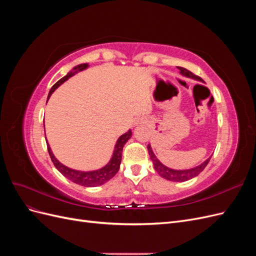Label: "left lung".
<instances>
[{
  "instance_id": "1",
  "label": "left lung",
  "mask_w": 256,
  "mask_h": 256,
  "mask_svg": "<svg viewBox=\"0 0 256 256\" xmlns=\"http://www.w3.org/2000/svg\"><path fill=\"white\" fill-rule=\"evenodd\" d=\"M177 68L180 69V74H182L184 76L194 79L196 81H202V79H200L198 76H196L194 74H192L190 70H188V69H186L184 67H177ZM147 150H148L150 157V160L152 161L154 168V170H156V172L161 177H164V178H166V180H171V182H186V180H191V178H193V177L198 176L206 168L209 160H210V158H212V157H209L208 159H206L203 162V164H200V166H198L196 168H188V170H173V168H170L166 166L164 164H161V162L158 160V158L156 157V154H154L150 144L147 145Z\"/></svg>"
}]
</instances>
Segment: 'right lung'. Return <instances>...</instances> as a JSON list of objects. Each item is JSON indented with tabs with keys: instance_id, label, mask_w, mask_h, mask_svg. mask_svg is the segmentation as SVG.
<instances>
[{
	"instance_id": "1",
	"label": "right lung",
	"mask_w": 256,
	"mask_h": 256,
	"mask_svg": "<svg viewBox=\"0 0 256 256\" xmlns=\"http://www.w3.org/2000/svg\"><path fill=\"white\" fill-rule=\"evenodd\" d=\"M88 67V63L74 66L65 76H63V78L60 79L56 84L53 85L49 92L48 99L52 95V92L56 90L60 86V85L63 84L65 81H67L69 78H70V76L84 70V69H86ZM48 99H47V102H48ZM131 136H132L131 129H129L127 132L122 134L118 138V140L116 141L113 154H112L110 161L108 162V164L104 166H102V168L94 170V171H79V170H74V168H70L64 166L63 164H60V162L53 154V152L50 148V145L48 144V141H47V147H48V152H49L50 158L53 162L54 166L58 168V171L62 175H64L66 178H68L69 180H72V182H74L76 184L84 186V187H97V186L104 184L106 182H109L111 178H113L114 175L118 172L120 161H122V148H124V146H125V144L127 143V141L131 138Z\"/></svg>"
}]
</instances>
